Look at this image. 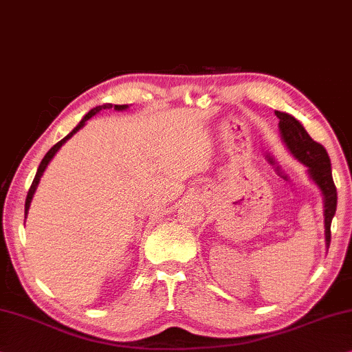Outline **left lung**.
Wrapping results in <instances>:
<instances>
[{
    "label": "left lung",
    "instance_id": "left-lung-1",
    "mask_svg": "<svg viewBox=\"0 0 352 352\" xmlns=\"http://www.w3.org/2000/svg\"><path fill=\"white\" fill-rule=\"evenodd\" d=\"M279 119V135L286 147L295 159L307 166L308 175L316 186L320 188L324 198V227H325V244H330V226L337 211V187L333 184L332 168L327 151L322 144L316 142L307 133L303 125L294 116L274 111Z\"/></svg>",
    "mask_w": 352,
    "mask_h": 352
}]
</instances>
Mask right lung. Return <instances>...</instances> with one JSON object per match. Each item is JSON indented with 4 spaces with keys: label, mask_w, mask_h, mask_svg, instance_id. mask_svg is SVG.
Returning <instances> with one entry per match:
<instances>
[{
    "label": "right lung",
    "mask_w": 352,
    "mask_h": 352,
    "mask_svg": "<svg viewBox=\"0 0 352 352\" xmlns=\"http://www.w3.org/2000/svg\"><path fill=\"white\" fill-rule=\"evenodd\" d=\"M111 108H114L116 111H124V109H126L129 108V104H111V103H104V104H101V106H96V108H94V109H90L87 114L84 116V119L79 122L78 125H76V129H73V131H71L69 135H66L65 138L62 140V141H58L57 144H55L54 147H50V151L47 152V154L44 155V159L41 160V164H39V168H38V171H36V176H34V179H33V182H32V187H30V190H28V195H27V200H25V219H27V214H28V210H30V205H32V200H33V195H34V192H36V187H38V184H39V181H41V176H43V173L45 171V168H47V165H49V162L54 159V155L57 154L58 152V149L60 147H62L66 141H68L71 136H73L76 131H79L80 129H82V126L85 125V122H87L90 117H94L95 114H98L100 111H104V109H111Z\"/></svg>",
    "instance_id": "1"
}]
</instances>
